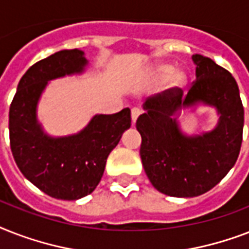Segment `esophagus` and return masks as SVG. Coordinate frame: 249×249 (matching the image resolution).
<instances>
[{
  "label": "esophagus",
  "mask_w": 249,
  "mask_h": 249,
  "mask_svg": "<svg viewBox=\"0 0 249 249\" xmlns=\"http://www.w3.org/2000/svg\"><path fill=\"white\" fill-rule=\"evenodd\" d=\"M141 115V109L138 108H133L132 109V123L134 124L137 121V119H138V116Z\"/></svg>",
  "instance_id": "esophagus-1"
}]
</instances>
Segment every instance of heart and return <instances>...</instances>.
Masks as SVG:
<instances>
[{
	"mask_svg": "<svg viewBox=\"0 0 249 249\" xmlns=\"http://www.w3.org/2000/svg\"><path fill=\"white\" fill-rule=\"evenodd\" d=\"M170 72H172V67L170 66H166V64H161V66H158L155 68V77L158 79H163L165 77L166 75H169ZM186 84V76L183 72L181 71H177L172 73L170 76V85L174 86V88H181Z\"/></svg>",
	"mask_w": 249,
	"mask_h": 249,
	"instance_id": "obj_1",
	"label": "heart"
}]
</instances>
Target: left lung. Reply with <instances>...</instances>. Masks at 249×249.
I'll use <instances>...</instances> for the list:
<instances>
[{"mask_svg": "<svg viewBox=\"0 0 249 249\" xmlns=\"http://www.w3.org/2000/svg\"><path fill=\"white\" fill-rule=\"evenodd\" d=\"M193 60L196 80L187 95L172 88L150 98L136 123L148 179L158 191L176 197L199 196L213 189L234 166L243 140L244 108L235 79L211 58L195 54ZM197 103L214 107L220 120L211 132L186 136L174 116Z\"/></svg>", "mask_w": 249, "mask_h": 249, "instance_id": "8db88e82", "label": "left lung"}]
</instances>
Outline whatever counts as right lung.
I'll use <instances>...</instances> for the list:
<instances>
[{"label": "right lung", "instance_id": "add662e5", "mask_svg": "<svg viewBox=\"0 0 249 249\" xmlns=\"http://www.w3.org/2000/svg\"><path fill=\"white\" fill-rule=\"evenodd\" d=\"M84 52L62 50L28 68L10 105V147L28 181L49 196L77 200L95 190L109 152L130 128V109L95 115L77 134L50 137L37 121V103L48 81L84 71Z\"/></svg>", "mask_w": 249, "mask_h": 249}]
</instances>
